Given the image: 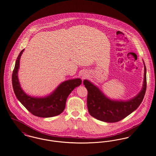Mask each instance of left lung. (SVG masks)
Listing matches in <instances>:
<instances>
[{
    "instance_id": "left-lung-1",
    "label": "left lung",
    "mask_w": 156,
    "mask_h": 156,
    "mask_svg": "<svg viewBox=\"0 0 156 156\" xmlns=\"http://www.w3.org/2000/svg\"><path fill=\"white\" fill-rule=\"evenodd\" d=\"M83 84L88 91L87 105L90 115L102 122H117L131 114L142 102L147 87L146 67L144 65L142 89L136 97L127 101H115L107 98L98 87L89 80H84Z\"/></svg>"
}]
</instances>
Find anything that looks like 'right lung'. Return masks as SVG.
<instances>
[{
	"label": "right lung",
	"mask_w": 156,
	"mask_h": 156,
	"mask_svg": "<svg viewBox=\"0 0 156 156\" xmlns=\"http://www.w3.org/2000/svg\"><path fill=\"white\" fill-rule=\"evenodd\" d=\"M19 53L13 71L12 80L15 94L19 101L32 115L40 117H51L61 114L65 108L66 100L74 88L80 86L82 80L74 79L62 83L51 94L42 98L28 96L22 89L17 77L20 58L24 51Z\"/></svg>",
	"instance_id": "right-lung-1"
}]
</instances>
